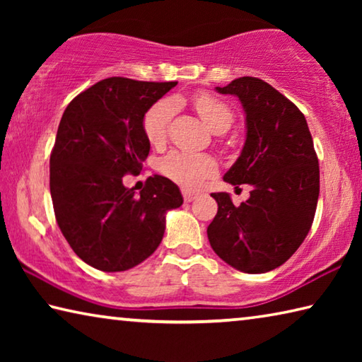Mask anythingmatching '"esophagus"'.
<instances>
[{"label":"esophagus","instance_id":"1","mask_svg":"<svg viewBox=\"0 0 362 362\" xmlns=\"http://www.w3.org/2000/svg\"><path fill=\"white\" fill-rule=\"evenodd\" d=\"M182 194H183V199H185V203H192V201L196 198V193L189 192V189H182Z\"/></svg>","mask_w":362,"mask_h":362}]
</instances>
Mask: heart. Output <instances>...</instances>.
<instances>
[{"mask_svg": "<svg viewBox=\"0 0 362 362\" xmlns=\"http://www.w3.org/2000/svg\"><path fill=\"white\" fill-rule=\"evenodd\" d=\"M196 113L201 116L212 132H223L231 124L233 113L222 100L209 94H198L193 99ZM175 112V103L170 99H161L146 110L144 115V134L151 145L159 146L168 136L169 122ZM161 173L183 188H198L217 169L216 159L207 155L187 151H170L161 159Z\"/></svg>", "mask_w": 362, "mask_h": 362, "instance_id": "1", "label": "heart"}]
</instances>
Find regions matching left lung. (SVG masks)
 <instances>
[{"mask_svg":"<svg viewBox=\"0 0 362 362\" xmlns=\"http://www.w3.org/2000/svg\"><path fill=\"white\" fill-rule=\"evenodd\" d=\"M236 95L246 113V142L223 175L249 183V199L233 204L212 193L218 211L207 238L220 259L244 273H267L300 247L313 223L320 196V163L303 113L259 78L243 76L216 88Z\"/></svg>","mask_w":362,"mask_h":362,"instance_id":"left-lung-1","label":"left lung"}]
</instances>
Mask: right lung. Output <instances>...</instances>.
<instances>
[{
	"mask_svg": "<svg viewBox=\"0 0 362 362\" xmlns=\"http://www.w3.org/2000/svg\"><path fill=\"white\" fill-rule=\"evenodd\" d=\"M177 83L113 76L90 86L65 108L51 153L54 214L75 254L100 272H126L155 252L166 212L183 203L163 175L146 187L122 185L150 153L144 115Z\"/></svg>",
	"mask_w": 362,
	"mask_h": 362,
	"instance_id": "right-lung-1",
	"label": "right lung"
}]
</instances>
